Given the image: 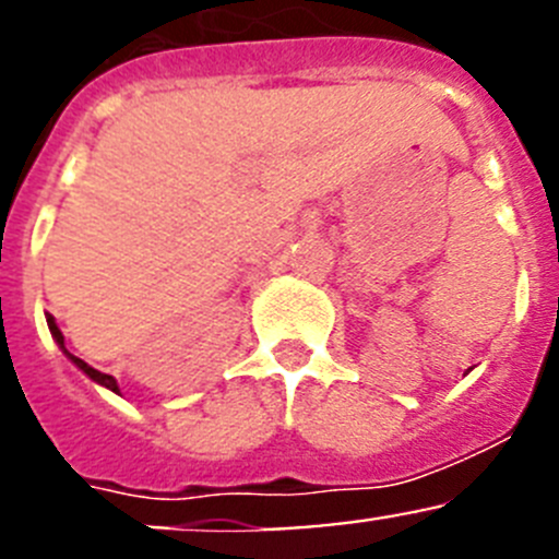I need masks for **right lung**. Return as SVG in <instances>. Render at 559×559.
<instances>
[{"instance_id":"add662e5","label":"right lung","mask_w":559,"mask_h":559,"mask_svg":"<svg viewBox=\"0 0 559 559\" xmlns=\"http://www.w3.org/2000/svg\"><path fill=\"white\" fill-rule=\"evenodd\" d=\"M47 324H49V333L56 335V341H58V344H61V347H63V335H61V330H58V324L52 322V316H47ZM63 353H67V347H63ZM67 355H69V358H72V364H75V367H81L83 372L88 374V378H92V380H97V383H103V386H106V389H111V392H120V389H117V380H114L111 374H103V372H97L95 367H88L86 360H83V358H78V355H72V353H67Z\"/></svg>"}]
</instances>
